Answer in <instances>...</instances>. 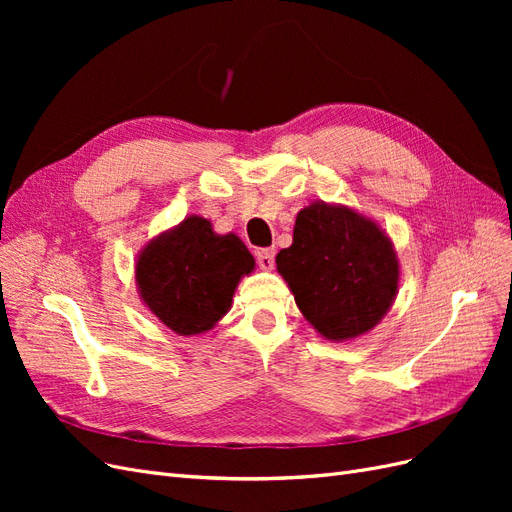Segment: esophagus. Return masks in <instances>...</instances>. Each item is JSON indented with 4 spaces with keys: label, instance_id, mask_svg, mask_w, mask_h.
<instances>
[{
    "label": "esophagus",
    "instance_id": "1",
    "mask_svg": "<svg viewBox=\"0 0 512 512\" xmlns=\"http://www.w3.org/2000/svg\"><path fill=\"white\" fill-rule=\"evenodd\" d=\"M256 262H258L260 269L271 271L273 265H275V252L271 250V247H262V250L256 252Z\"/></svg>",
    "mask_w": 512,
    "mask_h": 512
}]
</instances>
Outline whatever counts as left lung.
I'll use <instances>...</instances> for the list:
<instances>
[{
	"mask_svg": "<svg viewBox=\"0 0 512 512\" xmlns=\"http://www.w3.org/2000/svg\"><path fill=\"white\" fill-rule=\"evenodd\" d=\"M294 301L327 339L374 329L395 299L399 267L391 241L363 215L324 203L299 211L292 245L275 256Z\"/></svg>",
	"mask_w": 512,
	"mask_h": 512,
	"instance_id": "8db88e82",
	"label": "left lung"
}]
</instances>
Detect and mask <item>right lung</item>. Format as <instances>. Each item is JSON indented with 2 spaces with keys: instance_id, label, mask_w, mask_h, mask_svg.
Segmentation results:
<instances>
[{
  "instance_id": "right-lung-1",
  "label": "right lung",
  "mask_w": 512,
  "mask_h": 512,
  "mask_svg": "<svg viewBox=\"0 0 512 512\" xmlns=\"http://www.w3.org/2000/svg\"><path fill=\"white\" fill-rule=\"evenodd\" d=\"M254 256L235 235H215L205 218L183 220L149 243L136 262L147 307L179 335L209 331L230 307Z\"/></svg>"
}]
</instances>
